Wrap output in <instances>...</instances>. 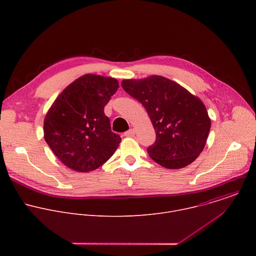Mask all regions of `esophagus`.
<instances>
[{"mask_svg":"<svg viewBox=\"0 0 256 256\" xmlns=\"http://www.w3.org/2000/svg\"><path fill=\"white\" fill-rule=\"evenodd\" d=\"M134 132H136V130H134V128H130V130H128V132H126L124 134V136H132L134 134Z\"/></svg>","mask_w":256,"mask_h":256,"instance_id":"obj_1","label":"esophagus"}]
</instances>
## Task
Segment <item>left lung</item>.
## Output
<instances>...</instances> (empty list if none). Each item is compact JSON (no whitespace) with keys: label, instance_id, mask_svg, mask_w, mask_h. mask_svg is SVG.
Returning a JSON list of instances; mask_svg holds the SVG:
<instances>
[{"label":"left lung","instance_id":"left-lung-1","mask_svg":"<svg viewBox=\"0 0 256 256\" xmlns=\"http://www.w3.org/2000/svg\"><path fill=\"white\" fill-rule=\"evenodd\" d=\"M124 91L142 104L156 132L147 152L161 166L184 168L202 153L210 128L206 108L198 97L162 76L124 80Z\"/></svg>","mask_w":256,"mask_h":256}]
</instances>
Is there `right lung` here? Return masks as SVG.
I'll return each mask as SVG.
<instances>
[{"label":"right lung","mask_w":256,"mask_h":256,"mask_svg":"<svg viewBox=\"0 0 256 256\" xmlns=\"http://www.w3.org/2000/svg\"><path fill=\"white\" fill-rule=\"evenodd\" d=\"M116 79L87 74L70 84L44 118V140L68 168L90 172L104 164L122 140L112 132L104 106L116 92Z\"/></svg>","instance_id":"obj_1"}]
</instances>
